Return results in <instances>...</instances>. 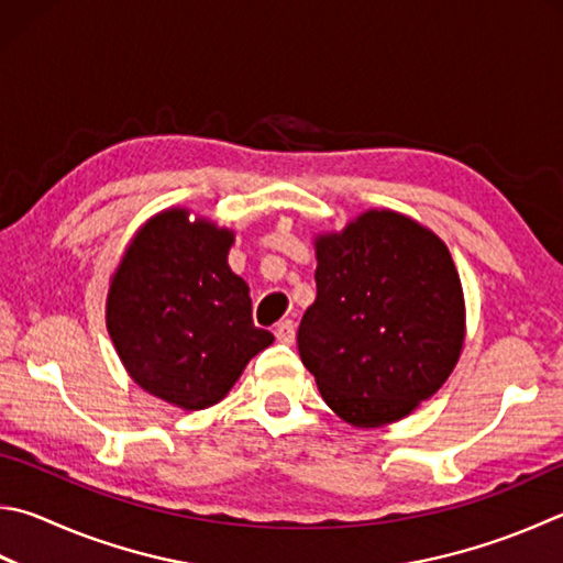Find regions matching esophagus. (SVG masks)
Instances as JSON below:
<instances>
[{
    "mask_svg": "<svg viewBox=\"0 0 563 563\" xmlns=\"http://www.w3.org/2000/svg\"><path fill=\"white\" fill-rule=\"evenodd\" d=\"M275 340L283 344H292L295 342V322L292 320H283L275 324Z\"/></svg>",
    "mask_w": 563,
    "mask_h": 563,
    "instance_id": "esophagus-1",
    "label": "esophagus"
}]
</instances>
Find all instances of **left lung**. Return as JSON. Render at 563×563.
Returning <instances> with one entry per match:
<instances>
[{"instance_id":"left-lung-1","label":"left lung","mask_w":563,"mask_h":563,"mask_svg":"<svg viewBox=\"0 0 563 563\" xmlns=\"http://www.w3.org/2000/svg\"><path fill=\"white\" fill-rule=\"evenodd\" d=\"M317 298L298 330L300 360L324 404L354 428L413 413L453 374L465 295L438 233L369 209L314 236Z\"/></svg>"}]
</instances>
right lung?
<instances>
[{
	"mask_svg": "<svg viewBox=\"0 0 563 563\" xmlns=\"http://www.w3.org/2000/svg\"><path fill=\"white\" fill-rule=\"evenodd\" d=\"M233 241V229L169 207L142 223L110 275L106 324L122 366L142 391L181 411L227 398L273 344L229 265Z\"/></svg>",
	"mask_w": 563,
	"mask_h": 563,
	"instance_id": "1",
	"label": "right lung"
}]
</instances>
